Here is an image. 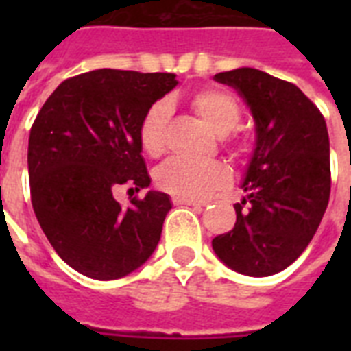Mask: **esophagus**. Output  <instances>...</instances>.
<instances>
[{
    "instance_id": "esophagus-1",
    "label": "esophagus",
    "mask_w": 351,
    "mask_h": 351,
    "mask_svg": "<svg viewBox=\"0 0 351 351\" xmlns=\"http://www.w3.org/2000/svg\"><path fill=\"white\" fill-rule=\"evenodd\" d=\"M173 204L175 206H191V208H202V204L195 202V200H186V198L173 197Z\"/></svg>"
}]
</instances>
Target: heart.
I'll use <instances>...</instances> for the list:
<instances>
[{
	"instance_id": "heart-1",
	"label": "heart",
	"mask_w": 351,
	"mask_h": 351,
	"mask_svg": "<svg viewBox=\"0 0 351 351\" xmlns=\"http://www.w3.org/2000/svg\"><path fill=\"white\" fill-rule=\"evenodd\" d=\"M193 111L202 118L219 136L222 145L233 153L239 151L237 142L230 136L240 123L242 111L239 101L228 90L219 87H206L191 96ZM171 106L167 101H154L143 112L138 123V142L149 156L158 158L167 147ZM230 182V171L220 162L193 164L187 160L173 158L164 164L156 173V186L173 197L186 200H202L211 193L219 191Z\"/></svg>"
}]
</instances>
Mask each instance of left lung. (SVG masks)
Listing matches in <instances>:
<instances>
[{
	"label": "left lung",
	"mask_w": 351,
	"mask_h": 351,
	"mask_svg": "<svg viewBox=\"0 0 351 351\" xmlns=\"http://www.w3.org/2000/svg\"><path fill=\"white\" fill-rule=\"evenodd\" d=\"M215 80L245 98L256 123V147L242 184L247 197L234 204L233 230L211 244L234 271L275 275L299 258L328 208L326 121L297 85L258 69H234Z\"/></svg>",
	"instance_id": "8db88e82"
}]
</instances>
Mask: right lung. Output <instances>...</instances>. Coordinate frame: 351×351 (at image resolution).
<instances>
[{
    "label": "right lung",
    "mask_w": 351,
    "mask_h": 351,
    "mask_svg": "<svg viewBox=\"0 0 351 351\" xmlns=\"http://www.w3.org/2000/svg\"><path fill=\"white\" fill-rule=\"evenodd\" d=\"M176 84L171 73L78 74L58 85L30 127L36 219L62 261L85 277H125L158 244L169 197L149 191L123 208L112 195L118 187L140 191L151 184L138 123Z\"/></svg>",
    "instance_id": "add662e5"
}]
</instances>
